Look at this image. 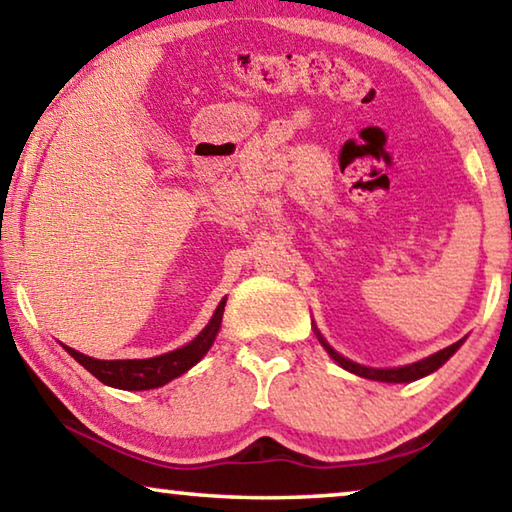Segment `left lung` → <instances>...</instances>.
I'll list each match as a JSON object with an SVG mask.
<instances>
[{
  "label": "left lung",
  "mask_w": 512,
  "mask_h": 512,
  "mask_svg": "<svg viewBox=\"0 0 512 512\" xmlns=\"http://www.w3.org/2000/svg\"><path fill=\"white\" fill-rule=\"evenodd\" d=\"M314 335L319 337L321 346L326 348L330 358L335 360V362L339 364V367L346 369V371H351V373H355V376H360V378L378 380V383H412V380L424 378V376H428V373H433V371L440 369L442 364H444L446 360H449L453 353L458 351V348L462 346V342H465V337H462L460 342L451 344V346H446V348H442V351H437V353H433V355H428V358H424V360L412 362V364H405V367L373 369V367H364V364H358V362L348 360V358H344V355H339V353L335 351V348H332V346L326 342V339H323V335H321L319 328H316V326H314Z\"/></svg>",
  "instance_id": "8db88e82"
}]
</instances>
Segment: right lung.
Here are the masks:
<instances>
[{"label":"right lung","instance_id":"obj_1","mask_svg":"<svg viewBox=\"0 0 512 512\" xmlns=\"http://www.w3.org/2000/svg\"><path fill=\"white\" fill-rule=\"evenodd\" d=\"M225 300L212 314V319L205 328H202L196 337L191 339L189 344H184L182 348H175V351L157 355V358H148V360H95L91 355H84L63 344V348L75 358L81 367L88 369L93 376L100 380V383L116 387V389H127V392H141V389H154L170 383V380L182 376V373L189 371L191 367L205 358L209 348L216 342L218 330H221V321H223V310H225Z\"/></svg>","mask_w":512,"mask_h":512}]
</instances>
